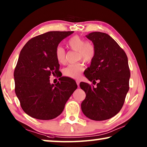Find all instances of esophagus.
<instances>
[{
	"label": "esophagus",
	"mask_w": 147,
	"mask_h": 147,
	"mask_svg": "<svg viewBox=\"0 0 147 147\" xmlns=\"http://www.w3.org/2000/svg\"><path fill=\"white\" fill-rule=\"evenodd\" d=\"M76 84H77V85H78V86L79 87V85H80V81L78 80H76Z\"/></svg>",
	"instance_id": "obj_1"
}]
</instances>
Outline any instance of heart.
Returning <instances> with one entry per match:
<instances>
[{"label":"heart","instance_id":"b5f03b06","mask_svg":"<svg viewBox=\"0 0 147 147\" xmlns=\"http://www.w3.org/2000/svg\"><path fill=\"white\" fill-rule=\"evenodd\" d=\"M69 48L73 51H78L77 59H82L84 62L89 63L93 60L95 56V49L93 44L86 42L85 39L78 36H74L67 43ZM57 60L59 63H64L65 61V53L63 47L58 46L55 51ZM84 70V65L81 63L71 64L64 69L63 74L65 76L73 79H78Z\"/></svg>","mask_w":147,"mask_h":147}]
</instances>
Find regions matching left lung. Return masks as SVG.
I'll use <instances>...</instances> for the list:
<instances>
[{
	"mask_svg": "<svg viewBox=\"0 0 147 147\" xmlns=\"http://www.w3.org/2000/svg\"><path fill=\"white\" fill-rule=\"evenodd\" d=\"M86 37L93 42L95 56L84 75L93 83L96 80L99 82L95 88L88 83L80 84L86 94L81 108L91 120H107L120 111L129 90L130 72L128 58L108 34L94 32Z\"/></svg>",
	"mask_w": 147,
	"mask_h": 147,
	"instance_id": "1",
	"label": "left lung"
}]
</instances>
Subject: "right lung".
<instances>
[{
    "label": "right lung",
    "instance_id": "obj_1",
    "mask_svg": "<svg viewBox=\"0 0 147 147\" xmlns=\"http://www.w3.org/2000/svg\"><path fill=\"white\" fill-rule=\"evenodd\" d=\"M74 32L52 31L34 37L22 49L14 71L15 92L23 111L32 117L51 120L60 115L77 88L73 79L61 77L55 85L52 74L59 64L55 51L59 43ZM67 80L73 83L68 84Z\"/></svg>",
    "mask_w": 147,
    "mask_h": 147
}]
</instances>
